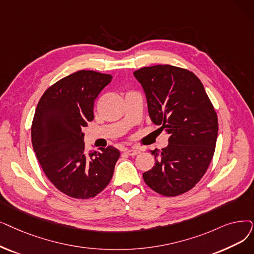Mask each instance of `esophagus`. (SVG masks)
Returning <instances> with one entry per match:
<instances>
[{
	"mask_svg": "<svg viewBox=\"0 0 254 254\" xmlns=\"http://www.w3.org/2000/svg\"><path fill=\"white\" fill-rule=\"evenodd\" d=\"M125 152L127 154H128V156H136V154H138L140 152V150H138V149H126Z\"/></svg>",
	"mask_w": 254,
	"mask_h": 254,
	"instance_id": "34e87169",
	"label": "esophagus"
}]
</instances>
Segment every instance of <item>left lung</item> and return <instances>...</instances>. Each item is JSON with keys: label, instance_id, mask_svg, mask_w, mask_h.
I'll return each mask as SVG.
<instances>
[{"label": "left lung", "instance_id": "obj_1", "mask_svg": "<svg viewBox=\"0 0 254 254\" xmlns=\"http://www.w3.org/2000/svg\"><path fill=\"white\" fill-rule=\"evenodd\" d=\"M134 75L144 89L151 121L170 135L167 147L151 150L156 164L143 180L163 196L182 195L202 179L214 157L215 108L200 80L188 69L154 65Z\"/></svg>", "mask_w": 254, "mask_h": 254}]
</instances>
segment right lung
Segmentation results:
<instances>
[{
	"instance_id": "1",
	"label": "right lung",
	"mask_w": 254,
	"mask_h": 254,
	"mask_svg": "<svg viewBox=\"0 0 254 254\" xmlns=\"http://www.w3.org/2000/svg\"><path fill=\"white\" fill-rule=\"evenodd\" d=\"M112 78L93 70L65 76L42 94L32 121V145L43 172L59 191L75 199L101 193L120 156L113 146L87 152L84 143L83 128L94 118V101Z\"/></svg>"
}]
</instances>
